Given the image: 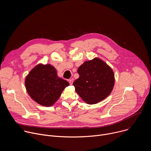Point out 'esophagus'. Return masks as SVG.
<instances>
[{
    "label": "esophagus",
    "mask_w": 151,
    "mask_h": 151,
    "mask_svg": "<svg viewBox=\"0 0 151 151\" xmlns=\"http://www.w3.org/2000/svg\"><path fill=\"white\" fill-rule=\"evenodd\" d=\"M69 83L70 85H72L73 82V79H70L69 80Z\"/></svg>",
    "instance_id": "34e87169"
}]
</instances>
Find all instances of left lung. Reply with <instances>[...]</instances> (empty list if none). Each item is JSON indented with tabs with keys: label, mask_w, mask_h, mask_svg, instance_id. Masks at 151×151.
<instances>
[{
	"label": "left lung",
	"mask_w": 151,
	"mask_h": 151,
	"mask_svg": "<svg viewBox=\"0 0 151 151\" xmlns=\"http://www.w3.org/2000/svg\"><path fill=\"white\" fill-rule=\"evenodd\" d=\"M79 78L73 85L76 92L88 104L97 103L111 93L114 85V73L111 68L98 58L85 61L78 68Z\"/></svg>",
	"instance_id": "1"
}]
</instances>
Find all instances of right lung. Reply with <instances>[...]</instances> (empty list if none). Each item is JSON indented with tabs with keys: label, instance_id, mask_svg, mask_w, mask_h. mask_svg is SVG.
<instances>
[{
	"label": "right lung",
	"instance_id": "1",
	"mask_svg": "<svg viewBox=\"0 0 151 151\" xmlns=\"http://www.w3.org/2000/svg\"><path fill=\"white\" fill-rule=\"evenodd\" d=\"M69 85L68 81L58 77L55 69L50 64H38L25 80L27 91L32 99L47 107L51 106Z\"/></svg>",
	"mask_w": 151,
	"mask_h": 151
}]
</instances>
